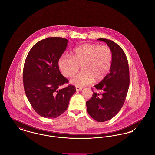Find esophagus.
<instances>
[{"mask_svg": "<svg viewBox=\"0 0 155 155\" xmlns=\"http://www.w3.org/2000/svg\"><path fill=\"white\" fill-rule=\"evenodd\" d=\"M75 89H76L77 91H81V90L82 89V88L80 87H78V86H76L75 87Z\"/></svg>", "mask_w": 155, "mask_h": 155, "instance_id": "34e87169", "label": "esophagus"}]
</instances>
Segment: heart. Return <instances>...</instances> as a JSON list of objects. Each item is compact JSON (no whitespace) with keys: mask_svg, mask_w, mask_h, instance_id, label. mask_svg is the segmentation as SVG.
<instances>
[{"mask_svg":"<svg viewBox=\"0 0 155 155\" xmlns=\"http://www.w3.org/2000/svg\"><path fill=\"white\" fill-rule=\"evenodd\" d=\"M113 58V52L107 45L84 44L74 48L71 57L61 56L58 60V67L61 74L69 77L81 65L83 71L70 80L71 83L81 87L90 84L94 79L103 80L110 70Z\"/></svg>","mask_w":155,"mask_h":155,"instance_id":"b5f03b06","label":"heart"}]
</instances>
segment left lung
Listing matches in <instances>:
<instances>
[{"mask_svg": "<svg viewBox=\"0 0 155 155\" xmlns=\"http://www.w3.org/2000/svg\"><path fill=\"white\" fill-rule=\"evenodd\" d=\"M106 42L113 54L110 73L95 88L101 92H94L87 101V111L91 117L99 122H104L114 117L121 109L130 85L128 63L122 48L110 39L99 38Z\"/></svg>", "mask_w": 155, "mask_h": 155, "instance_id": "8db88e82", "label": "left lung"}]
</instances>
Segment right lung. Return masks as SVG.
I'll return each instance as SVG.
<instances>
[{
    "instance_id": "obj_1",
    "label": "right lung",
    "mask_w": 155,
    "mask_h": 155,
    "mask_svg": "<svg viewBox=\"0 0 155 155\" xmlns=\"http://www.w3.org/2000/svg\"><path fill=\"white\" fill-rule=\"evenodd\" d=\"M68 40L50 37L34 45L23 68L25 93L32 107L45 118H54L66 110L75 87H59L68 80L61 74L58 60L66 49Z\"/></svg>"
}]
</instances>
